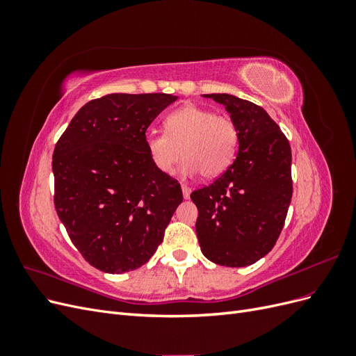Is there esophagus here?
Wrapping results in <instances>:
<instances>
[{"instance_id": "esophagus-1", "label": "esophagus", "mask_w": 356, "mask_h": 356, "mask_svg": "<svg viewBox=\"0 0 356 356\" xmlns=\"http://www.w3.org/2000/svg\"><path fill=\"white\" fill-rule=\"evenodd\" d=\"M182 196H184V199H188L190 197V193H191V188L187 187L186 184H182Z\"/></svg>"}]
</instances>
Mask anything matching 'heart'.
I'll list each match as a JSON object with an SVG mask.
<instances>
[{"label": "heart", "mask_w": 356, "mask_h": 356, "mask_svg": "<svg viewBox=\"0 0 356 356\" xmlns=\"http://www.w3.org/2000/svg\"><path fill=\"white\" fill-rule=\"evenodd\" d=\"M165 127L166 134L152 132L145 138L147 153L161 174L170 175L182 156L186 175L200 172L203 178H215L232 165L239 135L230 117L186 104L166 117Z\"/></svg>", "instance_id": "heart-1"}]
</instances>
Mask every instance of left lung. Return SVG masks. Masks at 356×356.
<instances>
[{
    "label": "left lung",
    "mask_w": 356,
    "mask_h": 356,
    "mask_svg": "<svg viewBox=\"0 0 356 356\" xmlns=\"http://www.w3.org/2000/svg\"><path fill=\"white\" fill-rule=\"evenodd\" d=\"M222 104L238 127L233 163L211 186L193 191L196 234L215 264L245 267L272 251L293 197L291 147L261 106L229 93L203 95Z\"/></svg>",
    "instance_id": "1"
}]
</instances>
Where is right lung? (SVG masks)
<instances>
[{
	"mask_svg": "<svg viewBox=\"0 0 356 356\" xmlns=\"http://www.w3.org/2000/svg\"><path fill=\"white\" fill-rule=\"evenodd\" d=\"M177 96L111 93L83 105L53 152L55 208L86 261L105 273L145 264L182 202L153 165L145 132Z\"/></svg>",
	"mask_w": 356,
	"mask_h": 356,
	"instance_id": "1",
	"label": "right lung"
}]
</instances>
